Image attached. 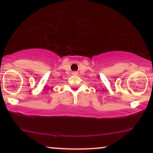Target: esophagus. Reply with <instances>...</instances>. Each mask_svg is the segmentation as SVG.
<instances>
[{
	"label": "esophagus",
	"instance_id": "1",
	"mask_svg": "<svg viewBox=\"0 0 153 153\" xmlns=\"http://www.w3.org/2000/svg\"><path fill=\"white\" fill-rule=\"evenodd\" d=\"M72 74H74V75H78V72H77V71H73Z\"/></svg>",
	"mask_w": 153,
	"mask_h": 153
}]
</instances>
